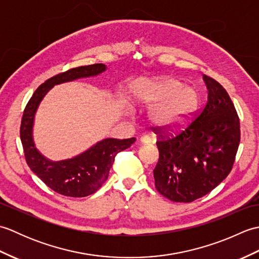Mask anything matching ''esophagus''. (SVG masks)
I'll return each instance as SVG.
<instances>
[{
	"mask_svg": "<svg viewBox=\"0 0 259 259\" xmlns=\"http://www.w3.org/2000/svg\"><path fill=\"white\" fill-rule=\"evenodd\" d=\"M139 142H140V145H149L150 140H149V138H147V137H141V138L139 139Z\"/></svg>",
	"mask_w": 259,
	"mask_h": 259,
	"instance_id": "obj_1",
	"label": "esophagus"
}]
</instances>
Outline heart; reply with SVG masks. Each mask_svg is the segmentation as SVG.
I'll use <instances>...</instances> for the list:
<instances>
[{
  "label": "heart",
  "instance_id": "heart-1",
  "mask_svg": "<svg viewBox=\"0 0 259 259\" xmlns=\"http://www.w3.org/2000/svg\"><path fill=\"white\" fill-rule=\"evenodd\" d=\"M142 108H152L149 118L161 129H176L198 108V97L191 88L175 78L153 79L136 97Z\"/></svg>",
  "mask_w": 259,
  "mask_h": 259
}]
</instances>
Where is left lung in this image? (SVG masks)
I'll use <instances>...</instances> for the list:
<instances>
[{
    "mask_svg": "<svg viewBox=\"0 0 259 259\" xmlns=\"http://www.w3.org/2000/svg\"><path fill=\"white\" fill-rule=\"evenodd\" d=\"M208 101L178 136L157 141V190L175 202H191L222 183L233 168L240 141L239 118L227 91L202 76Z\"/></svg>",
    "mask_w": 259,
    "mask_h": 259,
    "instance_id": "8db88e82",
    "label": "left lung"
}]
</instances>
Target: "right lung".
<instances>
[{
  "label": "right lung",
  "mask_w": 259,
  "mask_h": 259,
  "mask_svg": "<svg viewBox=\"0 0 259 259\" xmlns=\"http://www.w3.org/2000/svg\"><path fill=\"white\" fill-rule=\"evenodd\" d=\"M107 70L102 63L84 65L54 75L37 88L27 102L21 122V141L27 166L49 188L67 197H85L96 192L108 179L114 157L136 141L107 138L80 155L60 161H52L36 149L33 139V125L36 110L43 98L54 85L101 74Z\"/></svg>",
  "instance_id": "1"
}]
</instances>
